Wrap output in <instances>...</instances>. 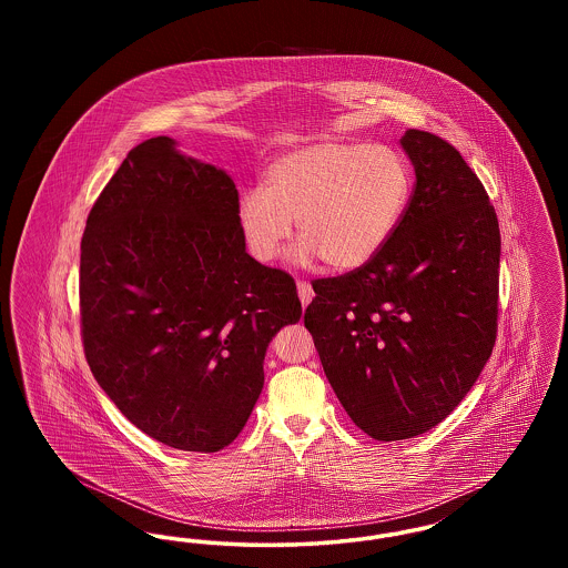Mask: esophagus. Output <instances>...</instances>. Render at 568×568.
Wrapping results in <instances>:
<instances>
[{
    "mask_svg": "<svg viewBox=\"0 0 568 568\" xmlns=\"http://www.w3.org/2000/svg\"><path fill=\"white\" fill-rule=\"evenodd\" d=\"M297 296H300V302H302V306L306 308L308 304H311V300H313V287H311V283H306V281H297Z\"/></svg>",
    "mask_w": 568,
    "mask_h": 568,
    "instance_id": "obj_1",
    "label": "esophagus"
}]
</instances>
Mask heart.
<instances>
[{
  "label": "heart",
  "instance_id": "heart-1",
  "mask_svg": "<svg viewBox=\"0 0 568 568\" xmlns=\"http://www.w3.org/2000/svg\"><path fill=\"white\" fill-rule=\"evenodd\" d=\"M410 193V170L392 146L320 140L272 160L262 187L241 195L236 219L262 264L281 257L297 221L296 264L322 257L329 271L353 272L392 241Z\"/></svg>",
  "mask_w": 568,
  "mask_h": 568
}]
</instances>
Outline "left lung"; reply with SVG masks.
<instances>
[{
  "mask_svg": "<svg viewBox=\"0 0 568 568\" xmlns=\"http://www.w3.org/2000/svg\"><path fill=\"white\" fill-rule=\"evenodd\" d=\"M415 191L359 271L313 283L304 313L325 377L375 440L433 430L470 392L496 341L500 230L477 174L443 138L406 130Z\"/></svg>",
  "mask_w": 568,
  "mask_h": 568,
  "instance_id": "8db88e82",
  "label": "left lung"
}]
</instances>
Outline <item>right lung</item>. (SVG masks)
I'll return each mask as SVG.
<instances>
[{
  "mask_svg": "<svg viewBox=\"0 0 568 568\" xmlns=\"http://www.w3.org/2000/svg\"><path fill=\"white\" fill-rule=\"evenodd\" d=\"M236 211L225 170L158 135L128 153L82 234L91 373L135 428L183 452L241 434L272 338L302 317L294 278L246 253Z\"/></svg>",
  "mask_w": 568,
  "mask_h": 568,
  "instance_id": "right-lung-1",
  "label": "right lung"
}]
</instances>
